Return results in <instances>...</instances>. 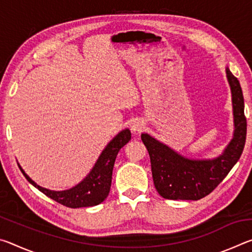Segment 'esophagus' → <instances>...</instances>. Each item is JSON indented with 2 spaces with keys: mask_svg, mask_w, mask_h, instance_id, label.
<instances>
[{
  "mask_svg": "<svg viewBox=\"0 0 252 252\" xmlns=\"http://www.w3.org/2000/svg\"><path fill=\"white\" fill-rule=\"evenodd\" d=\"M143 129H144V125H143V122L140 120H135L131 125V130L134 132H141Z\"/></svg>",
  "mask_w": 252,
  "mask_h": 252,
  "instance_id": "esophagus-1",
  "label": "esophagus"
}]
</instances>
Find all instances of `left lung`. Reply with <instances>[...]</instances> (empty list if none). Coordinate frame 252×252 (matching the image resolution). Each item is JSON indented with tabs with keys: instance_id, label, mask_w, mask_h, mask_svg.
<instances>
[{
	"instance_id": "obj_1",
	"label": "left lung",
	"mask_w": 252,
	"mask_h": 252,
	"mask_svg": "<svg viewBox=\"0 0 252 252\" xmlns=\"http://www.w3.org/2000/svg\"><path fill=\"white\" fill-rule=\"evenodd\" d=\"M227 78L232 93L234 134L224 152L213 160H190L149 134L142 142L150 156L153 183L158 192L170 200H199L211 193L227 177L244 151L247 136L244 94L239 80L229 69Z\"/></svg>"
}]
</instances>
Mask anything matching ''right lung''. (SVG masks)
I'll return each instance as SVG.
<instances>
[{
  "label": "right lung",
  "instance_id": "right-lung-1",
  "mask_svg": "<svg viewBox=\"0 0 252 252\" xmlns=\"http://www.w3.org/2000/svg\"><path fill=\"white\" fill-rule=\"evenodd\" d=\"M130 139L131 132L129 130L126 129L120 132L101 153L99 160L96 161L89 176L70 190L51 191L44 189L32 181L21 167L20 170L31 185L39 189L41 192H43L46 197L53 199L54 201L62 206L69 208L93 207L103 202L109 195L114 161H116L119 151L130 141Z\"/></svg>",
  "mask_w": 252,
  "mask_h": 252
}]
</instances>
